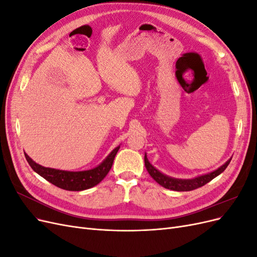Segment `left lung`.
<instances>
[{"label": "left lung", "instance_id": "left-lung-1", "mask_svg": "<svg viewBox=\"0 0 257 257\" xmlns=\"http://www.w3.org/2000/svg\"><path fill=\"white\" fill-rule=\"evenodd\" d=\"M231 160V159H230ZM230 160H228L224 165H222L220 168H217L214 172L200 176L197 178L194 179H188V180H182V179H175L172 177H168L166 175H163L162 173H160L157 168H154L149 161L147 159V155H145V165L146 168L148 170V173L150 174V176L157 181L159 184H161L162 186H164L165 189H169L173 191H178V192H184V191H193L195 189L200 188L205 184H207L208 182H210L212 180L213 178H215L216 176H219L221 173H223L226 167L228 166Z\"/></svg>", "mask_w": 257, "mask_h": 257}]
</instances>
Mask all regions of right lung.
<instances>
[{
    "mask_svg": "<svg viewBox=\"0 0 257 257\" xmlns=\"http://www.w3.org/2000/svg\"><path fill=\"white\" fill-rule=\"evenodd\" d=\"M120 149V146L108 155L106 160L97 167L84 170V172H66L38 165L27 153H25L29 165L32 167L35 173L42 176L46 180L58 186L60 189L66 191H83L98 184L109 172L116 152Z\"/></svg>",
    "mask_w": 257,
    "mask_h": 257,
    "instance_id": "1",
    "label": "right lung"
}]
</instances>
